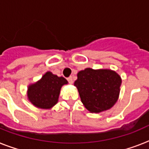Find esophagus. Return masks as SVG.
<instances>
[{
    "instance_id": "1",
    "label": "esophagus",
    "mask_w": 149,
    "mask_h": 149,
    "mask_svg": "<svg viewBox=\"0 0 149 149\" xmlns=\"http://www.w3.org/2000/svg\"><path fill=\"white\" fill-rule=\"evenodd\" d=\"M67 80H68V82H69V83H70V84H72V83H73V79H72V77H68V78H67Z\"/></svg>"
}]
</instances>
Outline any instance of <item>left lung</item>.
Here are the masks:
<instances>
[{"label":"left lung","instance_id":"1","mask_svg":"<svg viewBox=\"0 0 149 149\" xmlns=\"http://www.w3.org/2000/svg\"><path fill=\"white\" fill-rule=\"evenodd\" d=\"M120 84V76L112 70L91 68L78 72L74 83L82 103L92 113H100L114 105L118 99Z\"/></svg>","mask_w":149,"mask_h":149}]
</instances>
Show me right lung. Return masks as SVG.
<instances>
[{
    "label": "right lung",
    "mask_w": 149,
    "mask_h": 149,
    "mask_svg": "<svg viewBox=\"0 0 149 149\" xmlns=\"http://www.w3.org/2000/svg\"><path fill=\"white\" fill-rule=\"evenodd\" d=\"M67 83L65 78L47 72L39 81L29 86L28 97L37 107L51 108L58 101L62 86Z\"/></svg>",
    "instance_id": "right-lung-1"
}]
</instances>
